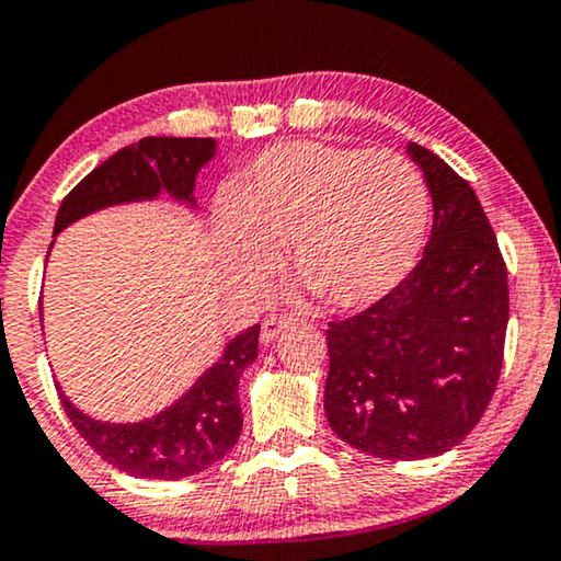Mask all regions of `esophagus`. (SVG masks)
Instances as JSON below:
<instances>
[{"mask_svg": "<svg viewBox=\"0 0 561 561\" xmlns=\"http://www.w3.org/2000/svg\"><path fill=\"white\" fill-rule=\"evenodd\" d=\"M295 323H297L295 316H272V318H266V321L261 323V342H264V344L274 342V339L279 336L282 331L289 329V325H295Z\"/></svg>", "mask_w": 561, "mask_h": 561, "instance_id": "obj_1", "label": "esophagus"}]
</instances>
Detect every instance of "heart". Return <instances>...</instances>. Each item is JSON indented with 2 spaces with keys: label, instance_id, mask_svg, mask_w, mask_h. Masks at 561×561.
Instances as JSON below:
<instances>
[{
  "label": "heart",
  "instance_id": "heart-1",
  "mask_svg": "<svg viewBox=\"0 0 561 561\" xmlns=\"http://www.w3.org/2000/svg\"><path fill=\"white\" fill-rule=\"evenodd\" d=\"M430 228V191L391 150L282 141L266 147L215 211L222 272L259 295L274 274L276 240L289 266L336 310L367 308L407 279Z\"/></svg>",
  "mask_w": 561,
  "mask_h": 561
}]
</instances>
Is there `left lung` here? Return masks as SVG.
I'll use <instances>...</instances> for the list:
<instances>
[{"instance_id": "1", "label": "left lung", "mask_w": 561, "mask_h": 561, "mask_svg": "<svg viewBox=\"0 0 561 561\" xmlns=\"http://www.w3.org/2000/svg\"><path fill=\"white\" fill-rule=\"evenodd\" d=\"M435 222L407 279L331 321L323 407L346 445L386 460L432 458L477 427L497 388L510 318L507 266L469 181L409 141Z\"/></svg>"}]
</instances>
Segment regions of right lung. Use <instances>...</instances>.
<instances>
[{
    "mask_svg": "<svg viewBox=\"0 0 561 561\" xmlns=\"http://www.w3.org/2000/svg\"><path fill=\"white\" fill-rule=\"evenodd\" d=\"M215 154L211 137H145L124 147L64 196L54 236L69 222L111 204L152 198L168 188L179 198L194 191L198 168ZM261 325L232 339L222 359L196 386L154 420L105 424L84 416L59 393L61 407L84 443L113 469L139 479H186L209 469L238 443L243 411L238 401L240 373L256 359Z\"/></svg>",
    "mask_w": 561,
    "mask_h": 561,
    "instance_id": "right-lung-1",
    "label": "right lung"
}]
</instances>
